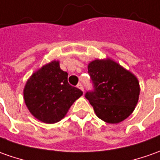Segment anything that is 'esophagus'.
<instances>
[{"label": "esophagus", "instance_id": "1", "mask_svg": "<svg viewBox=\"0 0 160 160\" xmlns=\"http://www.w3.org/2000/svg\"><path fill=\"white\" fill-rule=\"evenodd\" d=\"M77 88H80L81 91H84V89H83V86H82L81 83H79V84L77 85Z\"/></svg>", "mask_w": 160, "mask_h": 160}]
</instances>
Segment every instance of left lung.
<instances>
[{"label": "left lung", "instance_id": "8db88e82", "mask_svg": "<svg viewBox=\"0 0 160 160\" xmlns=\"http://www.w3.org/2000/svg\"><path fill=\"white\" fill-rule=\"evenodd\" d=\"M94 90L85 97L96 116L108 123H118L134 111L140 87L137 77L110 58L95 59L88 66Z\"/></svg>", "mask_w": 160, "mask_h": 160}]
</instances>
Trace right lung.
<instances>
[{"label":"right lung","instance_id":"add662e5","mask_svg":"<svg viewBox=\"0 0 160 160\" xmlns=\"http://www.w3.org/2000/svg\"><path fill=\"white\" fill-rule=\"evenodd\" d=\"M68 73L53 60L35 72L27 80L23 98L31 115L45 123H55L64 118L82 91L72 87Z\"/></svg>","mask_w":160,"mask_h":160}]
</instances>
